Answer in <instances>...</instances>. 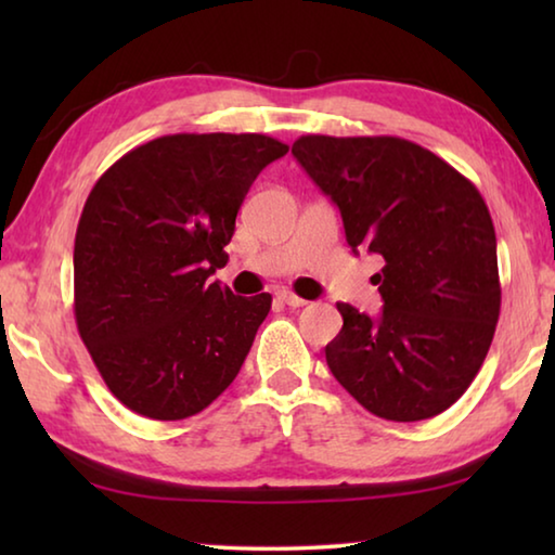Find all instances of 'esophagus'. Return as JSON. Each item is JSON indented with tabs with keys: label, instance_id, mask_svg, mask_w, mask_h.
<instances>
[{
	"label": "esophagus",
	"instance_id": "1",
	"mask_svg": "<svg viewBox=\"0 0 555 555\" xmlns=\"http://www.w3.org/2000/svg\"><path fill=\"white\" fill-rule=\"evenodd\" d=\"M279 300H281V304L291 306V308H300V306H306V304H308L306 298H300V296H296V294H291V291H281V294H279Z\"/></svg>",
	"mask_w": 555,
	"mask_h": 555
}]
</instances>
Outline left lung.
Returning a JSON list of instances; mask_svg holds the SVG:
<instances>
[{
	"instance_id": "8db88e82",
	"label": "left lung",
	"mask_w": 555,
	"mask_h": 555,
	"mask_svg": "<svg viewBox=\"0 0 555 555\" xmlns=\"http://www.w3.org/2000/svg\"><path fill=\"white\" fill-rule=\"evenodd\" d=\"M291 154L343 215L352 251L384 259L379 315L337 304L333 377L387 421L438 416L480 372L500 321L490 210L477 188L399 137L306 134Z\"/></svg>"
}]
</instances>
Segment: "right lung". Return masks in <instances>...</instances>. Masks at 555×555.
I'll list each match as a JSON object with an SVG mask.
<instances>
[{
    "instance_id": "1",
    "label": "right lung",
    "mask_w": 555,
    "mask_h": 555,
    "mask_svg": "<svg viewBox=\"0 0 555 555\" xmlns=\"http://www.w3.org/2000/svg\"><path fill=\"white\" fill-rule=\"evenodd\" d=\"M288 152L267 134H168L92 188L75 232V323L107 389L139 416H195L237 377L271 296H234L228 264L249 185Z\"/></svg>"
}]
</instances>
